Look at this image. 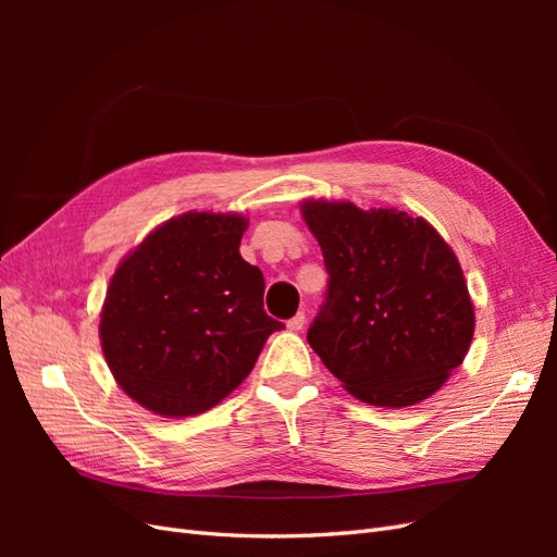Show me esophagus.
Wrapping results in <instances>:
<instances>
[{
	"label": "esophagus",
	"instance_id": "obj_1",
	"mask_svg": "<svg viewBox=\"0 0 557 557\" xmlns=\"http://www.w3.org/2000/svg\"><path fill=\"white\" fill-rule=\"evenodd\" d=\"M305 320H307V315L299 311V313H295V315H293L285 325H288V330H293V332H299L301 327H305Z\"/></svg>",
	"mask_w": 557,
	"mask_h": 557
}]
</instances>
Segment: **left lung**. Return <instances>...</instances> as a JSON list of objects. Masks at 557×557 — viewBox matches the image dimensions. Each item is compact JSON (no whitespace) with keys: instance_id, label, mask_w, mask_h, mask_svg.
<instances>
[{"instance_id":"8db88e82","label":"left lung","mask_w":557,"mask_h":557,"mask_svg":"<svg viewBox=\"0 0 557 557\" xmlns=\"http://www.w3.org/2000/svg\"><path fill=\"white\" fill-rule=\"evenodd\" d=\"M323 250L325 301L307 332L346 391L374 407H411L460 367L474 307L455 252L423 218L307 199Z\"/></svg>"}]
</instances>
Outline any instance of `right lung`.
<instances>
[{
  "label": "right lung",
  "instance_id": "right-lung-1",
  "mask_svg": "<svg viewBox=\"0 0 557 557\" xmlns=\"http://www.w3.org/2000/svg\"><path fill=\"white\" fill-rule=\"evenodd\" d=\"M246 225L234 213H183L115 269L99 336L113 379L148 411H209L285 327L267 315L262 272L239 252Z\"/></svg>",
  "mask_w": 557,
  "mask_h": 557
}]
</instances>
